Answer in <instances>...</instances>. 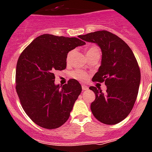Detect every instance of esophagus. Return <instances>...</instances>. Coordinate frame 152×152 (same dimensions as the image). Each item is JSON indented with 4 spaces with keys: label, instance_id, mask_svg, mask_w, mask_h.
I'll use <instances>...</instances> for the list:
<instances>
[{
    "label": "esophagus",
    "instance_id": "obj_1",
    "mask_svg": "<svg viewBox=\"0 0 152 152\" xmlns=\"http://www.w3.org/2000/svg\"><path fill=\"white\" fill-rule=\"evenodd\" d=\"M81 88H82V90H87V89H88V87L87 85H82Z\"/></svg>",
    "mask_w": 152,
    "mask_h": 152
}]
</instances>
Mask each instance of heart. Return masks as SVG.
<instances>
[{"mask_svg": "<svg viewBox=\"0 0 152 152\" xmlns=\"http://www.w3.org/2000/svg\"><path fill=\"white\" fill-rule=\"evenodd\" d=\"M74 53L75 51L71 50L67 53V56H66V61L67 63L71 62V58H72V56L74 55ZM99 53V49L96 46H90L86 50V53H87V56L89 54H92V53ZM71 76L76 79H78L80 81H85L86 79L88 78L87 74L85 73V71H78V70H76V71H73L71 72Z\"/></svg>", "mask_w": 152, "mask_h": 152, "instance_id": "obj_1", "label": "heart"}]
</instances>
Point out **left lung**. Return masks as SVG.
Returning <instances> with one entry per match:
<instances>
[{
    "label": "left lung",
    "mask_w": 152,
    "mask_h": 152,
    "mask_svg": "<svg viewBox=\"0 0 152 152\" xmlns=\"http://www.w3.org/2000/svg\"><path fill=\"white\" fill-rule=\"evenodd\" d=\"M79 38L97 43L102 50L101 66L92 81L105 82L106 93L91 86L96 94L91 110L99 121L107 125L121 122L131 112L138 93L141 71L130 46L106 30L90 32Z\"/></svg>",
    "instance_id": "1"
}]
</instances>
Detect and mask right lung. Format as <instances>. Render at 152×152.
Wrapping results in <instances>:
<instances>
[{
    "mask_svg": "<svg viewBox=\"0 0 152 152\" xmlns=\"http://www.w3.org/2000/svg\"><path fill=\"white\" fill-rule=\"evenodd\" d=\"M85 42L77 38L44 34L20 54L16 65V91L24 111L35 124L46 129L62 126L81 92V85L69 79L54 84L56 71L66 68L69 51Z\"/></svg>",
    "mask_w": 152,
    "mask_h": 152,
    "instance_id": "obj_1",
    "label": "right lung"
}]
</instances>
